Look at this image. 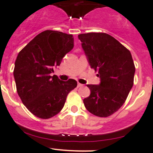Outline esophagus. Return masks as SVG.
<instances>
[{
  "label": "esophagus",
  "instance_id": "obj_1",
  "mask_svg": "<svg viewBox=\"0 0 153 153\" xmlns=\"http://www.w3.org/2000/svg\"><path fill=\"white\" fill-rule=\"evenodd\" d=\"M83 86V84H80V83H78V85H77V87H81Z\"/></svg>",
  "mask_w": 153,
  "mask_h": 153
}]
</instances>
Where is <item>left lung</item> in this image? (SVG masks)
<instances>
[{
	"label": "left lung",
	"mask_w": 153,
	"mask_h": 153,
	"mask_svg": "<svg viewBox=\"0 0 153 153\" xmlns=\"http://www.w3.org/2000/svg\"><path fill=\"white\" fill-rule=\"evenodd\" d=\"M90 67L98 71L99 84H87L90 95L83 100L91 114L107 117L122 107L132 88L135 72L131 52L105 33L78 35Z\"/></svg>",
	"instance_id": "obj_1"
}]
</instances>
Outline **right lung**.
Masks as SVG:
<instances>
[{
    "label": "right lung",
    "mask_w": 153,
    "mask_h": 153,
    "mask_svg": "<svg viewBox=\"0 0 153 153\" xmlns=\"http://www.w3.org/2000/svg\"><path fill=\"white\" fill-rule=\"evenodd\" d=\"M74 47L72 34L45 30L19 53L13 71L16 89L22 102L37 117L48 119L64 106L67 95L77 87V81H63L54 68Z\"/></svg>",
    "instance_id": "right-lung-1"
}]
</instances>
